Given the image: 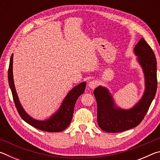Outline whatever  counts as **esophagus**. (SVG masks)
I'll return each mask as SVG.
<instances>
[{"label":"esophagus","instance_id":"esophagus-1","mask_svg":"<svg viewBox=\"0 0 160 160\" xmlns=\"http://www.w3.org/2000/svg\"><path fill=\"white\" fill-rule=\"evenodd\" d=\"M97 85H98V84H97V82L96 80H92L90 82H89V87H90V88L92 89L95 88Z\"/></svg>","mask_w":160,"mask_h":160}]
</instances>
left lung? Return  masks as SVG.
Returning a JSON list of instances; mask_svg holds the SVG:
<instances>
[{
	"mask_svg": "<svg viewBox=\"0 0 160 160\" xmlns=\"http://www.w3.org/2000/svg\"><path fill=\"white\" fill-rule=\"evenodd\" d=\"M145 78V91L140 101L131 109L115 108L112 96L106 88L99 86L94 90L97 104V123L107 132H118L138 126L143 120L155 96L158 88L157 60L155 53L141 38L134 48Z\"/></svg>",
	"mask_w": 160,
	"mask_h": 160,
	"instance_id": "8db88e82",
	"label": "left lung"
}]
</instances>
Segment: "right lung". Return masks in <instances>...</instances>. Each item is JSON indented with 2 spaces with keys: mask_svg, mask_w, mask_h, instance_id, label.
Masks as SVG:
<instances>
[{
  "mask_svg": "<svg viewBox=\"0 0 160 160\" xmlns=\"http://www.w3.org/2000/svg\"><path fill=\"white\" fill-rule=\"evenodd\" d=\"M12 58L13 55L12 54L8 68V82L10 88L11 89L13 100H14L16 109H17L21 118L25 122L29 123V125H31L36 128L42 130V131L50 132L63 131V130L66 129L70 125V122H71L72 115H73L75 102H76L78 97L85 92L86 83L82 82L80 83V85L75 86L68 94V95L63 102V104H62L60 109L52 117L44 121H37L30 117L25 112V110L23 109V108L21 106L20 101H19L18 97L15 91L14 81H13Z\"/></svg>",
  "mask_w": 160,
  "mask_h": 160,
  "instance_id": "right-lung-1",
  "label": "right lung"
}]
</instances>
